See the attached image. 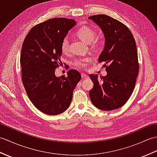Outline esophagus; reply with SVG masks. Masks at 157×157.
I'll return each instance as SVG.
<instances>
[{
	"label": "esophagus",
	"instance_id": "obj_1",
	"mask_svg": "<svg viewBox=\"0 0 157 157\" xmlns=\"http://www.w3.org/2000/svg\"><path fill=\"white\" fill-rule=\"evenodd\" d=\"M82 78L83 79H86L88 78V75H86V74H84V73H82Z\"/></svg>",
	"mask_w": 157,
	"mask_h": 157
}]
</instances>
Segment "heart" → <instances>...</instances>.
<instances>
[{"mask_svg":"<svg viewBox=\"0 0 157 157\" xmlns=\"http://www.w3.org/2000/svg\"><path fill=\"white\" fill-rule=\"evenodd\" d=\"M76 36L85 43L90 44L92 48H96L98 46V42L95 38L96 36V32L94 29L84 26L79 28L75 33ZM61 49L63 53L66 54L69 49V43L68 39L65 38L63 40L61 44ZM90 61V59L84 58L77 59L74 62V65L78 68H86L88 65V63Z\"/></svg>","mask_w":157,"mask_h":157,"instance_id":"1","label":"heart"}]
</instances>
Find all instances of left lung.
<instances>
[{
	"label": "left lung",
	"instance_id": "8db88e82",
	"mask_svg": "<svg viewBox=\"0 0 157 157\" xmlns=\"http://www.w3.org/2000/svg\"><path fill=\"white\" fill-rule=\"evenodd\" d=\"M105 37L104 49L98 61L104 62L107 74L89 76L94 86L89 92L92 104L103 111L124 105L132 94L138 74V52L131 31L123 23L105 15L90 16Z\"/></svg>",
	"mask_w": 157,
	"mask_h": 157
}]
</instances>
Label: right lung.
I'll list each match as a JSON object with an SVG mask.
<instances>
[{
    "label": "right lung",
    "instance_id": "add662e5",
    "mask_svg": "<svg viewBox=\"0 0 157 157\" xmlns=\"http://www.w3.org/2000/svg\"><path fill=\"white\" fill-rule=\"evenodd\" d=\"M76 23L63 17L49 19L32 28L23 41L20 56L23 84L33 105L45 114L56 115L67 109L81 79L75 69L69 70L67 77L55 75L56 68L63 65L61 42Z\"/></svg>",
    "mask_w": 157,
    "mask_h": 157
}]
</instances>
